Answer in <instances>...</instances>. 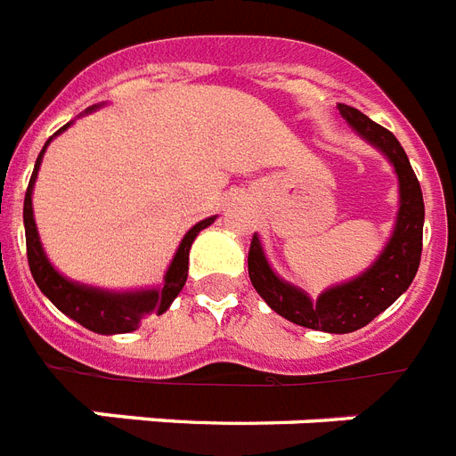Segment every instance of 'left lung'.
<instances>
[{"label": "left lung", "instance_id": "1", "mask_svg": "<svg viewBox=\"0 0 456 456\" xmlns=\"http://www.w3.org/2000/svg\"><path fill=\"white\" fill-rule=\"evenodd\" d=\"M341 118L358 131L360 136L377 145L395 167L400 181V211L391 242L360 278L346 285L331 287L313 304L304 291L287 285L271 271L265 261L261 242L254 235L249 245V280L273 311L289 322L308 330L348 334L370 325L379 313L386 311L395 298L412 285L421 261V238H424V198L414 169L407 159L403 145L391 131L362 115L351 105L338 103Z\"/></svg>", "mask_w": 456, "mask_h": 456}]
</instances>
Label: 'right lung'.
<instances>
[{
	"mask_svg": "<svg viewBox=\"0 0 456 456\" xmlns=\"http://www.w3.org/2000/svg\"><path fill=\"white\" fill-rule=\"evenodd\" d=\"M68 126L70 125L61 126L56 134L65 131ZM49 141L44 143L37 162H35V171H32L23 202L25 245H28V264H30L32 278H35L39 289L49 297V301L56 305L58 311L65 313L68 318H72L75 322L86 327V330L98 331V334H122V331H134L141 325L143 315H148V313H158V315H162V313L171 305V301L178 297V291L183 289L185 280H188V251H191L192 240L198 238V232L202 231V228L214 224V216L200 221L198 225H192L191 231L185 232V238L181 240V247H178L176 256H174L169 271H167L162 289L115 294V291H101L94 289V287L75 285L70 280H65L61 273L53 271V265L49 264V258L44 254L37 228H35V218H32V185H35L37 169L39 165H42V155L44 151H46Z\"/></svg>",
	"mask_w": 456,
	"mask_h": 456,
	"instance_id": "obj_1",
	"label": "right lung"
}]
</instances>
